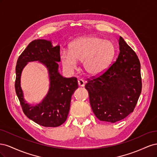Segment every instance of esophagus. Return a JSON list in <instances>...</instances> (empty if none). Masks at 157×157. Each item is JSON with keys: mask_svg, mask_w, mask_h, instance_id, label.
<instances>
[{"mask_svg": "<svg viewBox=\"0 0 157 157\" xmlns=\"http://www.w3.org/2000/svg\"><path fill=\"white\" fill-rule=\"evenodd\" d=\"M78 86H81V87L84 86V85H85L84 81L83 80H82V79L78 80Z\"/></svg>", "mask_w": 157, "mask_h": 157, "instance_id": "obj_1", "label": "esophagus"}]
</instances>
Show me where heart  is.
Wrapping results in <instances>:
<instances>
[{
	"label": "heart",
	"instance_id": "b5f03b06",
	"mask_svg": "<svg viewBox=\"0 0 157 157\" xmlns=\"http://www.w3.org/2000/svg\"><path fill=\"white\" fill-rule=\"evenodd\" d=\"M116 54L117 47L113 42L88 35L71 42L69 51H61L60 59L66 71H74L78 61H82L85 71L90 76H98L109 69Z\"/></svg>",
	"mask_w": 157,
	"mask_h": 157
}]
</instances>
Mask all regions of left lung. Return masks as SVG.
Returning <instances> with one entry per match:
<instances>
[{
  "label": "left lung",
  "mask_w": 157,
  "mask_h": 157,
  "mask_svg": "<svg viewBox=\"0 0 157 157\" xmlns=\"http://www.w3.org/2000/svg\"><path fill=\"white\" fill-rule=\"evenodd\" d=\"M120 53L110 67L85 85L90 105L99 121L114 123L133 112L141 94V65L135 52L120 36Z\"/></svg>",
  "instance_id": "left-lung-1"
}]
</instances>
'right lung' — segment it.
Returning <instances> with one entry per match:
<instances>
[{"label":"right lung","instance_id":"add662e5","mask_svg":"<svg viewBox=\"0 0 157 157\" xmlns=\"http://www.w3.org/2000/svg\"><path fill=\"white\" fill-rule=\"evenodd\" d=\"M60 46H54L51 40H35L30 42L17 61L15 88L25 115L45 127H58L65 122L70 109L71 96L78 88L77 78H65L58 72ZM31 61H39L48 70L50 80L49 92L36 106L27 103L21 87L22 69Z\"/></svg>","mask_w":157,"mask_h":157}]
</instances>
